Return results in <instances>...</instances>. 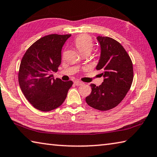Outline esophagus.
Returning a JSON list of instances; mask_svg holds the SVG:
<instances>
[{"label": "esophagus", "mask_w": 157, "mask_h": 157, "mask_svg": "<svg viewBox=\"0 0 157 157\" xmlns=\"http://www.w3.org/2000/svg\"><path fill=\"white\" fill-rule=\"evenodd\" d=\"M74 83H75V85H77V86H79V85H82L84 83L82 82H80V81H78V80H76L74 82Z\"/></svg>", "instance_id": "34e87169"}]
</instances>
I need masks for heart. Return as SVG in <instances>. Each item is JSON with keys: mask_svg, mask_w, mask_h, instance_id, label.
Wrapping results in <instances>:
<instances>
[{"mask_svg": "<svg viewBox=\"0 0 157 157\" xmlns=\"http://www.w3.org/2000/svg\"><path fill=\"white\" fill-rule=\"evenodd\" d=\"M75 45L79 53L82 54L86 52H91L94 46V43H93L92 39L89 35L82 34L76 38Z\"/></svg>", "mask_w": 157, "mask_h": 157, "instance_id": "obj_1", "label": "heart"}]
</instances>
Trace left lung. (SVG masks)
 Segmentation results:
<instances>
[{"mask_svg":"<svg viewBox=\"0 0 157 157\" xmlns=\"http://www.w3.org/2000/svg\"><path fill=\"white\" fill-rule=\"evenodd\" d=\"M100 55L96 69L103 76V82L97 86L91 84V93L86 98L90 107L107 111L119 105L125 97L133 81L132 60L122 45L107 36H97Z\"/></svg>","mask_w":157,"mask_h":157,"instance_id":"1","label":"left lung"}]
</instances>
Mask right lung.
<instances>
[{
    "instance_id": "right-lung-1",
    "label": "right lung",
    "mask_w": 157,
    "mask_h": 157,
    "mask_svg": "<svg viewBox=\"0 0 157 157\" xmlns=\"http://www.w3.org/2000/svg\"><path fill=\"white\" fill-rule=\"evenodd\" d=\"M71 34H49L39 39L21 60L18 83L23 95L36 109L50 111L64 102L72 81L55 79L62 62V49Z\"/></svg>"
}]
</instances>
